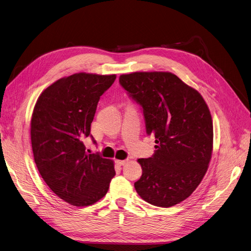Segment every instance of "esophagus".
<instances>
[{
    "label": "esophagus",
    "instance_id": "esophagus-1",
    "mask_svg": "<svg viewBox=\"0 0 251 251\" xmlns=\"http://www.w3.org/2000/svg\"><path fill=\"white\" fill-rule=\"evenodd\" d=\"M126 163H127V160H118V159L116 160V164L117 165H124Z\"/></svg>",
    "mask_w": 251,
    "mask_h": 251
}]
</instances>
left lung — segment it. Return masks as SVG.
Listing matches in <instances>:
<instances>
[{
	"instance_id": "8db88e82",
	"label": "left lung",
	"mask_w": 251,
	"mask_h": 251,
	"mask_svg": "<svg viewBox=\"0 0 251 251\" xmlns=\"http://www.w3.org/2000/svg\"><path fill=\"white\" fill-rule=\"evenodd\" d=\"M120 85L143 110L146 133L155 137L154 154L137 161V194L169 208L190 197L207 173L213 151V122L197 90L168 72L122 75Z\"/></svg>"
}]
</instances>
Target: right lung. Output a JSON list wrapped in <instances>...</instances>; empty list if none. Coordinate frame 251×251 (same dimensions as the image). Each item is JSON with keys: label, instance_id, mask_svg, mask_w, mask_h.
Returning a JSON list of instances; mask_svg holds the SVG:
<instances>
[{"label": "right lung", "instance_id": "obj_1", "mask_svg": "<svg viewBox=\"0 0 251 251\" xmlns=\"http://www.w3.org/2000/svg\"><path fill=\"white\" fill-rule=\"evenodd\" d=\"M115 79L116 75L86 73L59 78L41 93L33 110L30 134L39 174L50 190L73 206L101 200L116 175L113 160L87 153L82 142L91 136L100 97Z\"/></svg>", "mask_w": 251, "mask_h": 251}]
</instances>
